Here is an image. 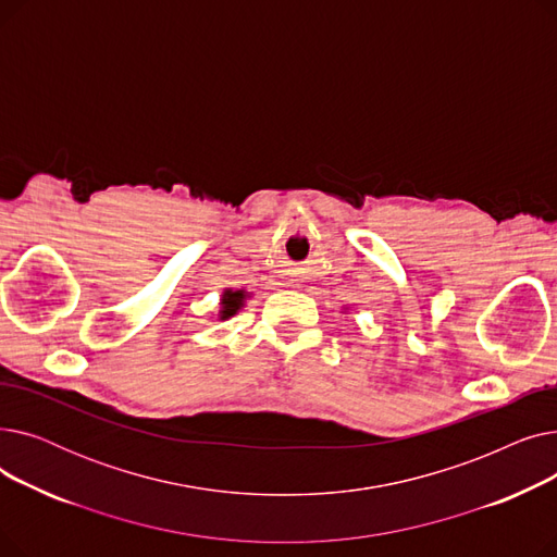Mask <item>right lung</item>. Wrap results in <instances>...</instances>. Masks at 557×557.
Here are the masks:
<instances>
[{
    "label": "right lung",
    "instance_id": "right-lung-1",
    "mask_svg": "<svg viewBox=\"0 0 557 557\" xmlns=\"http://www.w3.org/2000/svg\"><path fill=\"white\" fill-rule=\"evenodd\" d=\"M252 294H250V290H246V288H223L216 320H227L232 315H237L246 307V300Z\"/></svg>",
    "mask_w": 557,
    "mask_h": 557
}]
</instances>
